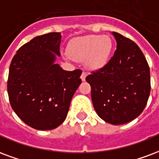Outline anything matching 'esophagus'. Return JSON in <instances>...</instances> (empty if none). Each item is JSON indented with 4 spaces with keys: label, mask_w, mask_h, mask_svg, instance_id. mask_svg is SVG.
Listing matches in <instances>:
<instances>
[{
    "label": "esophagus",
    "mask_w": 159,
    "mask_h": 159,
    "mask_svg": "<svg viewBox=\"0 0 159 159\" xmlns=\"http://www.w3.org/2000/svg\"><path fill=\"white\" fill-rule=\"evenodd\" d=\"M86 76H87V72L83 71V73H82V75H81V79H82V81H85Z\"/></svg>",
    "instance_id": "34e87169"
}]
</instances>
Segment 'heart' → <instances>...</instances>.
Instances as JSON below:
<instances>
[{
    "instance_id": "b5f03b06",
    "label": "heart",
    "mask_w": 159,
    "mask_h": 159,
    "mask_svg": "<svg viewBox=\"0 0 159 159\" xmlns=\"http://www.w3.org/2000/svg\"><path fill=\"white\" fill-rule=\"evenodd\" d=\"M112 50V41L108 36L88 35L76 38L68 45L67 53L74 61H85L91 69H99L106 64Z\"/></svg>"
}]
</instances>
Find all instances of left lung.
Returning a JSON list of instances; mask_svg holds the SVG:
<instances>
[{
    "mask_svg": "<svg viewBox=\"0 0 159 159\" xmlns=\"http://www.w3.org/2000/svg\"><path fill=\"white\" fill-rule=\"evenodd\" d=\"M116 50L103 67L86 77L93 104L105 122L122 125L139 116L148 100L150 70L136 43L116 32Z\"/></svg>",
    "mask_w": 159,
    "mask_h": 159,
    "instance_id": "1",
    "label": "left lung"
}]
</instances>
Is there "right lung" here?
<instances>
[{
    "mask_svg": "<svg viewBox=\"0 0 159 159\" xmlns=\"http://www.w3.org/2000/svg\"><path fill=\"white\" fill-rule=\"evenodd\" d=\"M61 33L34 38L20 48L11 62L7 92L17 116L36 130H52L66 118L71 98L82 83L81 70H63Z\"/></svg>",
    "mask_w": 159,
    "mask_h": 159,
    "instance_id": "1",
    "label": "right lung"
}]
</instances>
